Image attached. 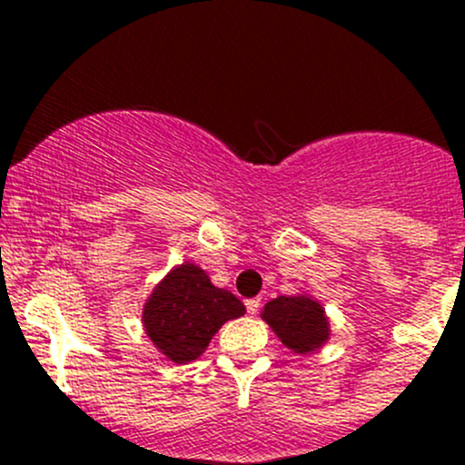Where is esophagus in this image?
Segmentation results:
<instances>
[{
  "label": "esophagus",
  "instance_id": "34e87169",
  "mask_svg": "<svg viewBox=\"0 0 465 465\" xmlns=\"http://www.w3.org/2000/svg\"><path fill=\"white\" fill-rule=\"evenodd\" d=\"M245 307H247V312H250V314H257L259 307H262V298H247Z\"/></svg>",
  "mask_w": 465,
  "mask_h": 465
}]
</instances>
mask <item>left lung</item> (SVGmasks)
<instances>
[{
    "mask_svg": "<svg viewBox=\"0 0 465 465\" xmlns=\"http://www.w3.org/2000/svg\"><path fill=\"white\" fill-rule=\"evenodd\" d=\"M262 319L271 325L282 344L298 355L314 353L331 340V321L323 305L307 293L272 298L263 305Z\"/></svg>",
    "mask_w": 465,
    "mask_h": 465,
    "instance_id": "left-lung-1",
    "label": "left lung"
}]
</instances>
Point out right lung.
Returning <instances> with one entry per match:
<instances>
[{"label":"right lung","mask_w":465,"mask_h":465,"mask_svg":"<svg viewBox=\"0 0 465 465\" xmlns=\"http://www.w3.org/2000/svg\"><path fill=\"white\" fill-rule=\"evenodd\" d=\"M245 314V305L211 282L206 271L185 262L155 284L142 310V323L155 349L185 364L206 351L227 321Z\"/></svg>","instance_id":"obj_1"}]
</instances>
